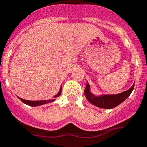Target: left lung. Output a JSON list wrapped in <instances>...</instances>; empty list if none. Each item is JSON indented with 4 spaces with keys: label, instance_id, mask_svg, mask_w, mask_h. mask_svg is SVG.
<instances>
[{
    "label": "left lung",
    "instance_id": "left-lung-1",
    "mask_svg": "<svg viewBox=\"0 0 147 147\" xmlns=\"http://www.w3.org/2000/svg\"><path fill=\"white\" fill-rule=\"evenodd\" d=\"M134 88V84L126 91L121 92L118 94H108V95H101V96H95L91 94L90 90V85L87 82L84 95L86 98L91 104L94 105L97 107L102 109H113L119 106L120 103L125 101L130 96L133 91Z\"/></svg>",
    "mask_w": 147,
    "mask_h": 147
}]
</instances>
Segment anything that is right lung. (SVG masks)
Listing matches in <instances>:
<instances>
[{
  "instance_id": "1",
  "label": "right lung",
  "mask_w": 147,
  "mask_h": 147,
  "mask_svg": "<svg viewBox=\"0 0 147 147\" xmlns=\"http://www.w3.org/2000/svg\"><path fill=\"white\" fill-rule=\"evenodd\" d=\"M62 92V87L60 88V90L58 92V94L57 95H55L53 97H57V96H59L60 95ZM20 100L22 102H23L25 104H27L28 106H31V107H37V106H40V105H44V104H46V103H49V102H53L54 101V99L53 100H37V101H32V100H24V99L20 98L19 97Z\"/></svg>"
}]
</instances>
